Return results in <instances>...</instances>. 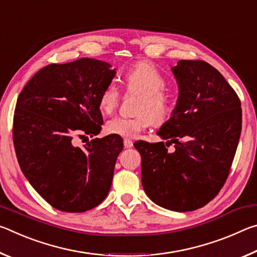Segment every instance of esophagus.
<instances>
[{
    "mask_svg": "<svg viewBox=\"0 0 257 257\" xmlns=\"http://www.w3.org/2000/svg\"><path fill=\"white\" fill-rule=\"evenodd\" d=\"M123 145H124L125 149H132L133 145H134V143H133V141H130V139L125 138L124 141H123Z\"/></svg>",
    "mask_w": 257,
    "mask_h": 257,
    "instance_id": "1",
    "label": "esophagus"
}]
</instances>
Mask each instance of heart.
Masks as SVG:
<instances>
[{
	"label": "heart",
	"mask_w": 257,
	"mask_h": 257,
	"mask_svg": "<svg viewBox=\"0 0 257 257\" xmlns=\"http://www.w3.org/2000/svg\"><path fill=\"white\" fill-rule=\"evenodd\" d=\"M128 94L139 95L136 105L138 115L134 118L116 116L105 123V132L125 138H135L153 122L163 124L171 118L173 102L164 92L165 82L158 68L149 62H138L123 75ZM120 102V92L113 82L107 84L99 94V110L105 114L115 111Z\"/></svg>",
	"instance_id": "obj_1"
}]
</instances>
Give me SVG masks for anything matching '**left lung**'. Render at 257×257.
<instances>
[{"label":"left lung","instance_id":"1","mask_svg":"<svg viewBox=\"0 0 257 257\" xmlns=\"http://www.w3.org/2000/svg\"><path fill=\"white\" fill-rule=\"evenodd\" d=\"M171 70L179 96L158 133L165 144L138 141L142 185L147 196L170 211H194L214 198L227 180L241 133L237 94L214 67L180 60ZM175 144L173 152L166 149Z\"/></svg>","mask_w":257,"mask_h":257}]
</instances>
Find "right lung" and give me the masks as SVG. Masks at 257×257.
<instances>
[{
  "mask_svg": "<svg viewBox=\"0 0 257 257\" xmlns=\"http://www.w3.org/2000/svg\"><path fill=\"white\" fill-rule=\"evenodd\" d=\"M111 67L88 58L50 64L19 94L14 116L17 159L29 184L56 210L88 211L110 191L122 138L107 135L88 141L84 149L73 141L101 132L98 97L115 76Z\"/></svg>",
  "mask_w": 257,
  "mask_h": 257,
  "instance_id": "1",
  "label": "right lung"
}]
</instances>
